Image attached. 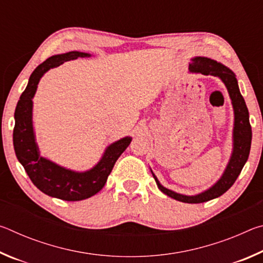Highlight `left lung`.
<instances>
[{
	"instance_id": "8db88e82",
	"label": "left lung",
	"mask_w": 263,
	"mask_h": 263,
	"mask_svg": "<svg viewBox=\"0 0 263 263\" xmlns=\"http://www.w3.org/2000/svg\"><path fill=\"white\" fill-rule=\"evenodd\" d=\"M189 72L190 73H201L204 75H213L221 80V82L225 84L228 89L230 99L232 101L233 112H234V125H233V149L231 154L230 160L228 162L224 173L220 176L215 184L211 185L210 188L202 191L197 195H182L175 193L171 189L164 188L160 183L158 177L152 175L157 182L158 188L162 191L164 195L169 197L176 199V201L183 203H203L211 201L213 198H217L226 193L231 186L233 185L235 180L238 179L241 169L246 163L249 151H251V142H252V127L249 124V114L248 109L245 103L243 97L240 94L238 80L235 78V74L230 68L226 67L220 62L212 60L210 58L205 57H195L191 59L189 64Z\"/></svg>"
}]
</instances>
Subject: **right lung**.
Returning a JSON list of instances; mask_svg holds the SVG:
<instances>
[{"instance_id": "obj_1", "label": "right lung", "mask_w": 263, "mask_h": 263, "mask_svg": "<svg viewBox=\"0 0 263 263\" xmlns=\"http://www.w3.org/2000/svg\"><path fill=\"white\" fill-rule=\"evenodd\" d=\"M89 57H91L89 53L72 51L48 58L31 74L28 86L21 95L15 110V127L12 135L14 148L26 174L44 194L70 202L82 201L99 193L104 186L117 159L132 140L131 137H124L110 144L100 161L84 172L65 168L41 155L32 122V99L37 91L38 83L48 69L58 67L66 61Z\"/></svg>"}]
</instances>
